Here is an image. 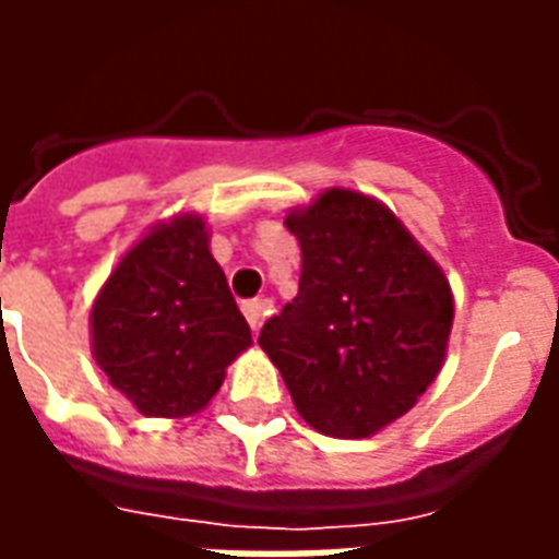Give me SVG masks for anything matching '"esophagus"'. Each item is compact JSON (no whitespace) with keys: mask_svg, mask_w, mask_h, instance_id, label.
<instances>
[{"mask_svg":"<svg viewBox=\"0 0 559 559\" xmlns=\"http://www.w3.org/2000/svg\"><path fill=\"white\" fill-rule=\"evenodd\" d=\"M242 314H245V320H248V326L257 332V329H260V323L266 320L269 302L266 299H248V302L242 305Z\"/></svg>","mask_w":559,"mask_h":559,"instance_id":"esophagus-1","label":"esophagus"}]
</instances>
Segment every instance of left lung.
<instances>
[{"mask_svg": "<svg viewBox=\"0 0 559 559\" xmlns=\"http://www.w3.org/2000/svg\"><path fill=\"white\" fill-rule=\"evenodd\" d=\"M284 224L302 248L299 293L257 341L311 428L371 437L411 411L443 365L449 281L383 203L347 188Z\"/></svg>", "mask_w": 559, "mask_h": 559, "instance_id": "obj_1", "label": "left lung"}]
</instances>
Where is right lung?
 <instances>
[{"label": "right lung", "mask_w": 559, "mask_h": 559, "mask_svg": "<svg viewBox=\"0 0 559 559\" xmlns=\"http://www.w3.org/2000/svg\"><path fill=\"white\" fill-rule=\"evenodd\" d=\"M251 347L203 218L143 236L92 305V353L140 413L179 419L206 407L224 368Z\"/></svg>", "instance_id": "obj_1"}]
</instances>
